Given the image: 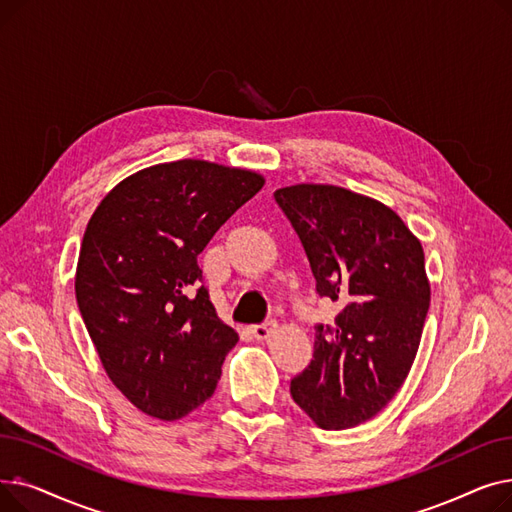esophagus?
<instances>
[{
    "instance_id": "1",
    "label": "esophagus",
    "mask_w": 512,
    "mask_h": 512,
    "mask_svg": "<svg viewBox=\"0 0 512 512\" xmlns=\"http://www.w3.org/2000/svg\"><path fill=\"white\" fill-rule=\"evenodd\" d=\"M274 332H276V324H272V321H270V324L253 326V330H251V334H253L257 340H267Z\"/></svg>"
}]
</instances>
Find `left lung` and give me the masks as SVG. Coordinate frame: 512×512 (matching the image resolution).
I'll return each mask as SVG.
<instances>
[{
  "label": "left lung",
  "instance_id": "1",
  "mask_svg": "<svg viewBox=\"0 0 512 512\" xmlns=\"http://www.w3.org/2000/svg\"><path fill=\"white\" fill-rule=\"evenodd\" d=\"M274 197L317 294L342 305L332 328H315L290 394L319 427H355L388 405L415 361L432 294L423 247L390 207L342 186L294 184Z\"/></svg>",
  "mask_w": 512,
  "mask_h": 512
}]
</instances>
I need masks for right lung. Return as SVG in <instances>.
Masks as SVG:
<instances>
[{
    "mask_svg": "<svg viewBox=\"0 0 512 512\" xmlns=\"http://www.w3.org/2000/svg\"><path fill=\"white\" fill-rule=\"evenodd\" d=\"M263 184L180 159L124 178L91 215L76 303L107 378L145 415L180 419L218 386L238 334L215 313L197 257Z\"/></svg>",
    "mask_w": 512,
    "mask_h": 512,
    "instance_id": "obj_1",
    "label": "right lung"
}]
</instances>
